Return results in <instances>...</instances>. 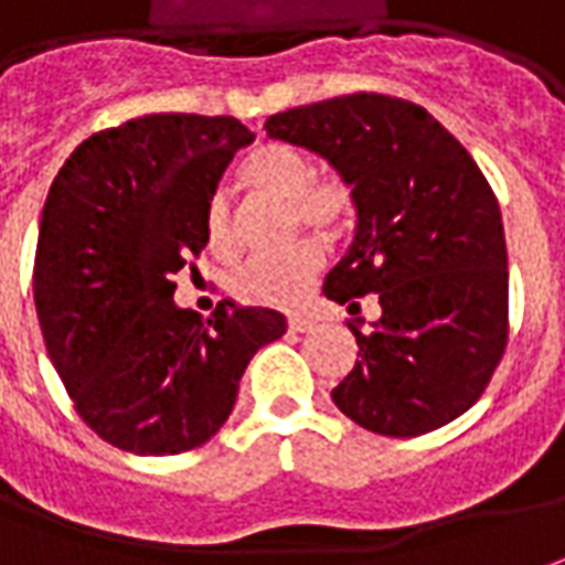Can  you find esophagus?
Instances as JSON below:
<instances>
[{
  "label": "esophagus",
  "mask_w": 565,
  "mask_h": 565,
  "mask_svg": "<svg viewBox=\"0 0 565 565\" xmlns=\"http://www.w3.org/2000/svg\"><path fill=\"white\" fill-rule=\"evenodd\" d=\"M287 328L294 333H309L315 328V321L312 318H306V315H290V318H287Z\"/></svg>",
  "instance_id": "1"
}]
</instances>
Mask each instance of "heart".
Masks as SVG:
<instances>
[{
  "label": "heart",
  "mask_w": 565,
  "mask_h": 565,
  "mask_svg": "<svg viewBox=\"0 0 565 565\" xmlns=\"http://www.w3.org/2000/svg\"><path fill=\"white\" fill-rule=\"evenodd\" d=\"M241 179L253 194L268 201L290 203V225L294 232L309 228L324 241H333L347 232L355 216L352 188L340 175H315V163L297 148L268 141L247 153L241 163ZM203 247L216 259H234L241 250L237 225H234L232 203L222 194L210 198L201 222ZM324 266V253L315 241H306L284 256L253 259L237 268L232 278L234 297L247 306L268 309H297L312 294L315 281Z\"/></svg>",
  "instance_id": "heart-1"
}]
</instances>
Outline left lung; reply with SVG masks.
<instances>
[{
    "label": "left lung",
    "instance_id": "obj_1",
    "mask_svg": "<svg viewBox=\"0 0 565 565\" xmlns=\"http://www.w3.org/2000/svg\"><path fill=\"white\" fill-rule=\"evenodd\" d=\"M266 132L321 153L355 198V241L324 297L377 294L380 321L333 386L337 408L380 436H424L486 393L508 349V244L492 185L420 105L355 92L294 107Z\"/></svg>",
    "mask_w": 565,
    "mask_h": 565
}]
</instances>
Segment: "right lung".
<instances>
[{"instance_id": "right-lung-1", "label": "right lung", "mask_w": 565, "mask_h": 565, "mask_svg": "<svg viewBox=\"0 0 565 565\" xmlns=\"http://www.w3.org/2000/svg\"><path fill=\"white\" fill-rule=\"evenodd\" d=\"M253 132L234 117L148 114L89 136L42 206L33 299L76 414L132 455H182L228 420L275 309L222 299L203 321L172 275L203 250V210Z\"/></svg>"}]
</instances>
